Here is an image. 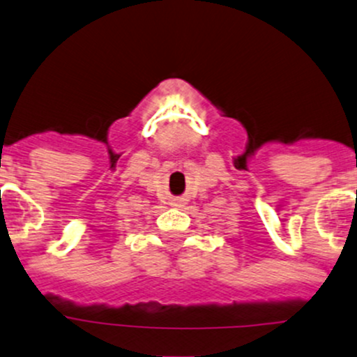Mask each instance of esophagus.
<instances>
[{
  "instance_id": "esophagus-1",
  "label": "esophagus",
  "mask_w": 357,
  "mask_h": 357,
  "mask_svg": "<svg viewBox=\"0 0 357 357\" xmlns=\"http://www.w3.org/2000/svg\"><path fill=\"white\" fill-rule=\"evenodd\" d=\"M172 205H174V207H181L183 202H174V204H172Z\"/></svg>"
}]
</instances>
